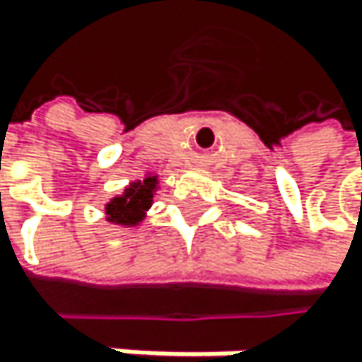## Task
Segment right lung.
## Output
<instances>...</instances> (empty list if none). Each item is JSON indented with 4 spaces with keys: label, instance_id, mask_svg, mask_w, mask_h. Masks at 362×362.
<instances>
[{
    "label": "right lung",
    "instance_id": "add662e5",
    "mask_svg": "<svg viewBox=\"0 0 362 362\" xmlns=\"http://www.w3.org/2000/svg\"><path fill=\"white\" fill-rule=\"evenodd\" d=\"M158 189V175L147 173L143 180H136L130 187L123 189L121 195L112 197L106 204V219L117 226H139V221L145 219V213L149 211L151 199Z\"/></svg>",
    "mask_w": 362,
    "mask_h": 362
}]
</instances>
